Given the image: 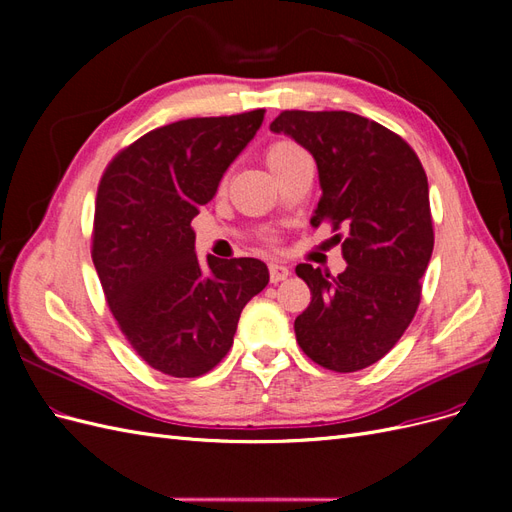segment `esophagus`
<instances>
[{
  "instance_id": "1",
  "label": "esophagus",
  "mask_w": 512,
  "mask_h": 512,
  "mask_svg": "<svg viewBox=\"0 0 512 512\" xmlns=\"http://www.w3.org/2000/svg\"><path fill=\"white\" fill-rule=\"evenodd\" d=\"M288 275H290V271H288V267H284V265H282V262H271V265H269V277H271V284H277V282L286 280Z\"/></svg>"
}]
</instances>
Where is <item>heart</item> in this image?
<instances>
[{
	"mask_svg": "<svg viewBox=\"0 0 512 512\" xmlns=\"http://www.w3.org/2000/svg\"><path fill=\"white\" fill-rule=\"evenodd\" d=\"M305 153L297 143L292 141H275L267 147V164L273 170H280L282 166H286L290 160H294L297 156Z\"/></svg>",
	"mask_w": 512,
	"mask_h": 512,
	"instance_id": "1",
	"label": "heart"
}]
</instances>
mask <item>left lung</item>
Instances as JSON below:
<instances>
[{
	"label": "left lung",
	"instance_id": "8db88e82",
	"mask_svg": "<svg viewBox=\"0 0 512 512\" xmlns=\"http://www.w3.org/2000/svg\"><path fill=\"white\" fill-rule=\"evenodd\" d=\"M271 130L314 156L322 196L312 224L331 226L348 262L337 277L297 267L312 292L294 320L297 342L324 369H365L399 342L421 303L433 252L425 168L399 134L346 111H282Z\"/></svg>",
	"mask_w": 512,
	"mask_h": 512
}]
</instances>
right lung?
<instances>
[{
  "label": "right lung",
  "instance_id": "right-lung-1",
  "mask_svg": "<svg viewBox=\"0 0 512 512\" xmlns=\"http://www.w3.org/2000/svg\"><path fill=\"white\" fill-rule=\"evenodd\" d=\"M265 119V108L192 117L123 147L98 183L91 258L117 327L141 359L198 378L228 354L237 322L269 284L258 258H196L192 220Z\"/></svg>",
  "mask_w": 512,
  "mask_h": 512
}]
</instances>
